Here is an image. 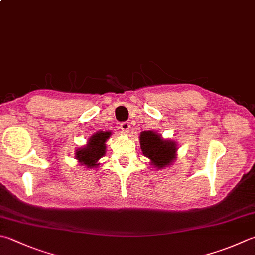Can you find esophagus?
Wrapping results in <instances>:
<instances>
[{"label":"esophagus","instance_id":"1","mask_svg":"<svg viewBox=\"0 0 255 255\" xmlns=\"http://www.w3.org/2000/svg\"><path fill=\"white\" fill-rule=\"evenodd\" d=\"M120 128H121L122 131L124 132H128L129 128H131V124H129L128 121L126 122H121L120 123Z\"/></svg>","mask_w":255,"mask_h":255}]
</instances>
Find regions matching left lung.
Here are the masks:
<instances>
[{
	"label": "left lung",
	"mask_w": 255,
	"mask_h": 255,
	"mask_svg": "<svg viewBox=\"0 0 255 255\" xmlns=\"http://www.w3.org/2000/svg\"><path fill=\"white\" fill-rule=\"evenodd\" d=\"M140 144L143 154L150 158L156 169L166 167L174 160L176 152L175 143L163 140L154 132H143L140 136Z\"/></svg>",
	"instance_id": "8db88e82"
}]
</instances>
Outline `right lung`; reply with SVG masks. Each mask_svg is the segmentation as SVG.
I'll return each mask as SVG.
<instances>
[{"label":"right lung","mask_w":255,"mask_h":255,"mask_svg":"<svg viewBox=\"0 0 255 255\" xmlns=\"http://www.w3.org/2000/svg\"><path fill=\"white\" fill-rule=\"evenodd\" d=\"M111 135V132H98L90 138L86 147L76 152V158L82 164L89 166V169L98 166V160L104 155L105 142Z\"/></svg>","instance_id":"add662e5"}]
</instances>
